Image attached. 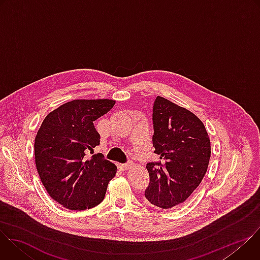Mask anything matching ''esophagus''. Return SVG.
<instances>
[{
	"instance_id": "34e87169",
	"label": "esophagus",
	"mask_w": 260,
	"mask_h": 260,
	"mask_svg": "<svg viewBox=\"0 0 260 260\" xmlns=\"http://www.w3.org/2000/svg\"><path fill=\"white\" fill-rule=\"evenodd\" d=\"M132 167V162H127V164H122V165H118V168L121 171H125L127 169H129Z\"/></svg>"
}]
</instances>
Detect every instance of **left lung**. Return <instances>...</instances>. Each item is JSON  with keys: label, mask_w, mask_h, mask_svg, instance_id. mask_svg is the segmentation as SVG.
<instances>
[{"label": "left lung", "mask_w": 260, "mask_h": 260, "mask_svg": "<svg viewBox=\"0 0 260 260\" xmlns=\"http://www.w3.org/2000/svg\"><path fill=\"white\" fill-rule=\"evenodd\" d=\"M152 121L154 153L160 160L146 165L149 185L146 202L161 208L181 206L202 182L211 156L204 123L187 109L157 96Z\"/></svg>", "instance_id": "1"}]
</instances>
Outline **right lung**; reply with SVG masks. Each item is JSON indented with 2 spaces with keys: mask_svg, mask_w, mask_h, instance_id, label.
<instances>
[{
  "mask_svg": "<svg viewBox=\"0 0 260 260\" xmlns=\"http://www.w3.org/2000/svg\"><path fill=\"white\" fill-rule=\"evenodd\" d=\"M112 100H75L50 112L35 139V161L48 194L69 210H86L105 198L117 168L102 153L93 121L113 108Z\"/></svg>",
  "mask_w": 260,
  "mask_h": 260,
  "instance_id": "add662e5",
  "label": "right lung"
}]
</instances>
